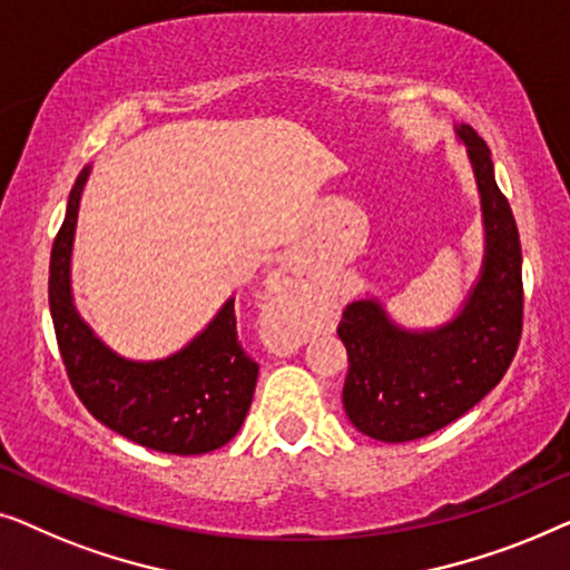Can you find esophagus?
Here are the masks:
<instances>
[{
  "mask_svg": "<svg viewBox=\"0 0 570 570\" xmlns=\"http://www.w3.org/2000/svg\"><path fill=\"white\" fill-rule=\"evenodd\" d=\"M294 276H299V274H296V268L292 266V263H286L284 268H278L274 284H271V292H276L278 296H286L288 288L296 286ZM299 341H302L299 333L294 331L292 323L278 325L276 331H274V335H271V343H274L276 348H284V351H286V348H296V346H299Z\"/></svg>",
  "mask_w": 570,
  "mask_h": 570,
  "instance_id": "obj_1",
  "label": "esophagus"
}]
</instances>
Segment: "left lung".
<instances>
[{
    "instance_id": "8db88e82",
    "label": "left lung",
    "mask_w": 570,
    "mask_h": 570,
    "mask_svg": "<svg viewBox=\"0 0 570 570\" xmlns=\"http://www.w3.org/2000/svg\"><path fill=\"white\" fill-rule=\"evenodd\" d=\"M468 147L483 208L485 255L475 286L449 323L407 331L380 299L351 302L338 338L348 351L343 407L376 442H413L444 429L478 405L501 376L522 338V245L507 196L495 186L493 159L475 128L456 126Z\"/></svg>"
}]
</instances>
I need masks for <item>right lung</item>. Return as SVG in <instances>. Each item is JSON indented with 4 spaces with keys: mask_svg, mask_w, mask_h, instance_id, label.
Instances as JSON below:
<instances>
[{
    "mask_svg": "<svg viewBox=\"0 0 570 570\" xmlns=\"http://www.w3.org/2000/svg\"><path fill=\"white\" fill-rule=\"evenodd\" d=\"M90 167L79 173L51 250L48 304L69 382L100 423L165 454H206L229 442L250 411L258 364L237 341L235 299L178 354L131 362L79 317L71 296V243Z\"/></svg>",
    "mask_w": 570,
    "mask_h": 570,
    "instance_id": "right-lung-1",
    "label": "right lung"
}]
</instances>
